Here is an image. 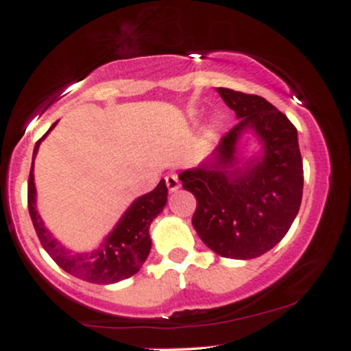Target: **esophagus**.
Returning a JSON list of instances; mask_svg holds the SVG:
<instances>
[{
  "mask_svg": "<svg viewBox=\"0 0 351 351\" xmlns=\"http://www.w3.org/2000/svg\"><path fill=\"white\" fill-rule=\"evenodd\" d=\"M165 181H167V188H168V191H170V193L176 191V189L180 188V180H178V176H176V175L165 176Z\"/></svg>",
  "mask_w": 351,
  "mask_h": 351,
  "instance_id": "1",
  "label": "esophagus"
}]
</instances>
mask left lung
I'll return each mask as SVG.
<instances>
[{"label": "left lung", "mask_w": 351, "mask_h": 351, "mask_svg": "<svg viewBox=\"0 0 351 351\" xmlns=\"http://www.w3.org/2000/svg\"><path fill=\"white\" fill-rule=\"evenodd\" d=\"M236 112L234 125L215 155L180 175L196 198L193 226L204 244L228 259L263 256L291 229L302 201L304 167L297 128L272 104L232 88H217ZM251 128L263 142V155L232 169L237 142Z\"/></svg>", "instance_id": "left-lung-1"}]
</instances>
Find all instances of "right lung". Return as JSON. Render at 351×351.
Segmentation results:
<instances>
[{
  "label": "right lung",
  "instance_id": "add662e5",
  "mask_svg": "<svg viewBox=\"0 0 351 351\" xmlns=\"http://www.w3.org/2000/svg\"><path fill=\"white\" fill-rule=\"evenodd\" d=\"M56 123L43 135V138L36 142L33 165L39 143L46 138V135L56 127ZM167 196L168 188L165 184V180H162L153 191L140 196L130 204V208L120 217L114 231L104 239V243L95 251L79 254L69 251L59 241H56L44 226L41 216L36 211L33 167H31L29 180H27V208H29L31 221H33L36 234L41 241L43 247L54 259V263L60 269L69 272L71 276L102 285L128 279L140 271L152 249L148 229H150L152 221L163 211L165 204H167Z\"/></svg>",
  "mask_w": 351,
  "mask_h": 351
}]
</instances>
